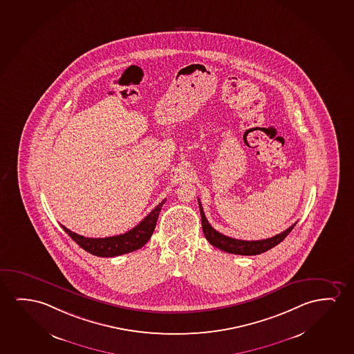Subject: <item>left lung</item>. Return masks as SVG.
Here are the masks:
<instances>
[{
    "label": "left lung",
    "instance_id": "obj_1",
    "mask_svg": "<svg viewBox=\"0 0 354 354\" xmlns=\"http://www.w3.org/2000/svg\"><path fill=\"white\" fill-rule=\"evenodd\" d=\"M200 214H201V224H203V232L205 238L209 240L211 245H214L219 250L228 254H243V256H254V254H263L266 251L272 249L274 246L280 244L283 240L289 235L290 232L294 230L296 223L292 224L288 230L281 232L280 234L274 235L272 238L263 240H239L234 238H230L225 235L221 234L217 230H214L211 224L207 222L205 217L203 206L199 200Z\"/></svg>",
    "mask_w": 354,
    "mask_h": 354
}]
</instances>
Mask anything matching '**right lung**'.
<instances>
[{"label": "right lung", "mask_w": 354, "mask_h": 354, "mask_svg": "<svg viewBox=\"0 0 354 354\" xmlns=\"http://www.w3.org/2000/svg\"><path fill=\"white\" fill-rule=\"evenodd\" d=\"M164 203L165 200H162L142 222L136 225L135 228H132L124 234L115 235L109 238H85L65 228L64 225H60L65 233L87 252L98 257H115L119 254L136 251L147 244V241L150 239L154 232L160 209Z\"/></svg>", "instance_id": "obj_1"}]
</instances>
